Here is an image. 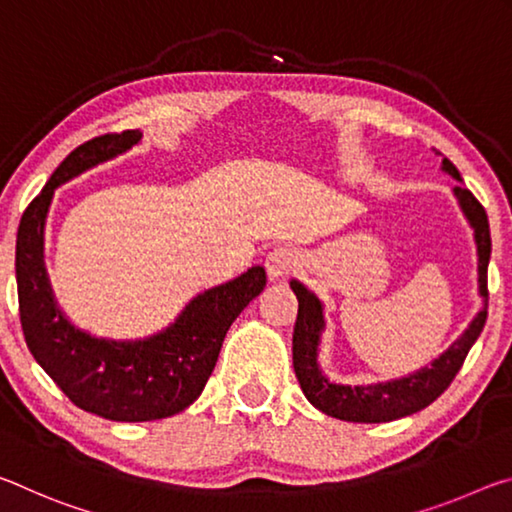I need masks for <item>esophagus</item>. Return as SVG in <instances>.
Returning a JSON list of instances; mask_svg holds the SVG:
<instances>
[{"label":"esophagus","instance_id":"esophagus-1","mask_svg":"<svg viewBox=\"0 0 512 512\" xmlns=\"http://www.w3.org/2000/svg\"><path fill=\"white\" fill-rule=\"evenodd\" d=\"M297 265H299L297 254L286 247H276L265 256V270H267V276H270V281H276L281 279V276L290 274Z\"/></svg>","mask_w":512,"mask_h":512}]
</instances>
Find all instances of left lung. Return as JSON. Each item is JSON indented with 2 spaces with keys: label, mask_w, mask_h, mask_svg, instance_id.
<instances>
[{
  "label": "left lung",
  "mask_w": 512,
  "mask_h": 512,
  "mask_svg": "<svg viewBox=\"0 0 512 512\" xmlns=\"http://www.w3.org/2000/svg\"><path fill=\"white\" fill-rule=\"evenodd\" d=\"M442 172L458 181V186H454L451 192H454L469 229L474 231L476 258H479V263H476L479 265V295L483 299L481 311L458 335V340L451 342L438 358H433L420 370L399 376V379L376 383H335L322 372L320 365V345L326 329L324 304L313 290L292 279L290 288L299 301L295 333H292V365H295L297 381L306 399L324 415L360 424H381L413 415L433 404L449 388V383L463 367L469 349L479 340L485 320H488V263L492 251L490 224L485 208L465 188L460 172L449 158H442Z\"/></svg>",
  "instance_id": "8db88e82"
}]
</instances>
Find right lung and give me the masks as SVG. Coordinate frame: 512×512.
<instances>
[{
	"label": "right lung",
	"instance_id": "add662e5",
	"mask_svg": "<svg viewBox=\"0 0 512 512\" xmlns=\"http://www.w3.org/2000/svg\"><path fill=\"white\" fill-rule=\"evenodd\" d=\"M140 138L138 129L106 133L74 149L24 211L15 242L20 322L31 356L74 406L111 422L165 420L186 410L213 374L229 326L267 281L261 265L249 267L199 292L172 324L147 338H99L70 322L45 267V224L54 192L129 152Z\"/></svg>",
	"mask_w": 512,
	"mask_h": 512
}]
</instances>
